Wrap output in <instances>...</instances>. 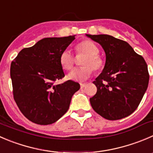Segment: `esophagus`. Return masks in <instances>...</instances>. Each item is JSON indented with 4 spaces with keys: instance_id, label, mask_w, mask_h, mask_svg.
<instances>
[{
    "instance_id": "1",
    "label": "esophagus",
    "mask_w": 153,
    "mask_h": 153,
    "mask_svg": "<svg viewBox=\"0 0 153 153\" xmlns=\"http://www.w3.org/2000/svg\"><path fill=\"white\" fill-rule=\"evenodd\" d=\"M86 86H87V84H81V88H84V87H85Z\"/></svg>"
}]
</instances>
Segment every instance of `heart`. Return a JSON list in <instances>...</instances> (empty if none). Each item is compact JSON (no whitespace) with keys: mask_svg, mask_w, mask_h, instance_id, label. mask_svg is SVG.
Returning <instances> with one entry per match:
<instances>
[{"mask_svg":"<svg viewBox=\"0 0 153 153\" xmlns=\"http://www.w3.org/2000/svg\"><path fill=\"white\" fill-rule=\"evenodd\" d=\"M77 53H84L87 57L84 59L82 65L84 66L75 68L68 75L70 80L78 82L87 81L92 75L93 69L99 71L104 67V60L99 55V48L94 42L85 39L78 43L75 46ZM60 63L65 70H70L75 63V58L70 50L66 49L60 56Z\"/></svg>","mask_w":153,"mask_h":153,"instance_id":"1","label":"heart"}]
</instances>
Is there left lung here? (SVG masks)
I'll return each mask as SVG.
<instances>
[{
	"instance_id": "1",
	"label": "left lung",
	"mask_w": 153,
	"mask_h": 153,
	"mask_svg": "<svg viewBox=\"0 0 153 153\" xmlns=\"http://www.w3.org/2000/svg\"><path fill=\"white\" fill-rule=\"evenodd\" d=\"M86 36L100 44L106 55L105 67L93 81L97 92L90 99L92 108L109 120L129 116L147 89L146 61L125 41L106 34Z\"/></svg>"
}]
</instances>
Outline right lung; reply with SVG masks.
<instances>
[{
  "label": "right lung",
  "mask_w": 153,
  "mask_h": 153,
  "mask_svg": "<svg viewBox=\"0 0 153 153\" xmlns=\"http://www.w3.org/2000/svg\"><path fill=\"white\" fill-rule=\"evenodd\" d=\"M75 36L44 38L33 46L23 48L10 66L13 97L24 116L34 123L49 125L68 111L80 84L69 80L55 84L65 76L60 56Z\"/></svg>",
  "instance_id": "obj_1"
}]
</instances>
